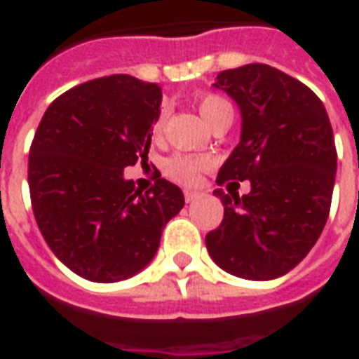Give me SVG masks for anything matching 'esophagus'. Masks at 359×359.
I'll return each instance as SVG.
<instances>
[{"label": "esophagus", "mask_w": 359, "mask_h": 359, "mask_svg": "<svg viewBox=\"0 0 359 359\" xmlns=\"http://www.w3.org/2000/svg\"><path fill=\"white\" fill-rule=\"evenodd\" d=\"M184 197H185V201H187V203H191V201H195L197 197H199V191H191V189H185Z\"/></svg>", "instance_id": "obj_1"}]
</instances>
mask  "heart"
Instances as JSON below:
<instances>
[{
	"mask_svg": "<svg viewBox=\"0 0 359 359\" xmlns=\"http://www.w3.org/2000/svg\"><path fill=\"white\" fill-rule=\"evenodd\" d=\"M199 111L203 119L207 121L208 126L215 121L218 116H222V114H232V106L226 102L222 96H216V94H207V96H203L199 100ZM164 111L160 114V118L156 119V123H154V135L162 133V129H164ZM208 168V160L207 158H201V156H189V154H174V156H170V158L164 162V175H168L170 180H174V182H180V184L185 185H193L197 184V180H199V175L203 170H207Z\"/></svg>",
	"mask_w": 359,
	"mask_h": 359,
	"instance_id": "heart-1",
	"label": "heart"
}]
</instances>
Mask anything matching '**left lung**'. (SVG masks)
I'll return each mask as SVG.
<instances>
[{"label":"left lung","mask_w":359,"mask_h":359,"mask_svg":"<svg viewBox=\"0 0 359 359\" xmlns=\"http://www.w3.org/2000/svg\"><path fill=\"white\" fill-rule=\"evenodd\" d=\"M215 88L241 111L240 143L216 184L249 180L251 191L216 189L224 218L207 233L208 255L233 276L273 280L311 251L327 224L337 175L332 127L309 86L265 63L222 71Z\"/></svg>","instance_id":"obj_1"}]
</instances>
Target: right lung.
<instances>
[{
  "label": "right lung",
  "instance_id": "obj_1",
  "mask_svg": "<svg viewBox=\"0 0 359 359\" xmlns=\"http://www.w3.org/2000/svg\"><path fill=\"white\" fill-rule=\"evenodd\" d=\"M162 88L111 75L63 93L46 110L29 156L34 218L53 255L86 280H126L152 261L185 205L160 177L149 191L123 177L147 162Z\"/></svg>",
  "mask_w": 359,
  "mask_h": 359
}]
</instances>
